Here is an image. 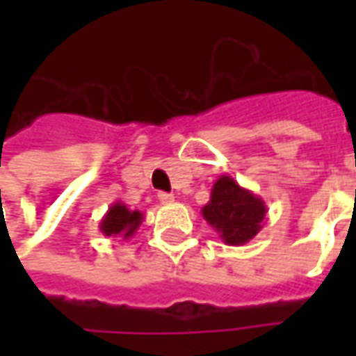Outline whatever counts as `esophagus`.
Instances as JSON below:
<instances>
[{"mask_svg":"<svg viewBox=\"0 0 356 356\" xmlns=\"http://www.w3.org/2000/svg\"><path fill=\"white\" fill-rule=\"evenodd\" d=\"M158 200L162 202V204H171V202H173V194L160 193L158 194Z\"/></svg>","mask_w":356,"mask_h":356,"instance_id":"esophagus-1","label":"esophagus"}]
</instances>
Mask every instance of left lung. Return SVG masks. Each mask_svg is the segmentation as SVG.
Listing matches in <instances>:
<instances>
[{
    "label": "left lung",
    "instance_id": "1",
    "mask_svg": "<svg viewBox=\"0 0 356 356\" xmlns=\"http://www.w3.org/2000/svg\"><path fill=\"white\" fill-rule=\"evenodd\" d=\"M202 216L227 246H244L263 229L267 206L261 196L240 186L231 175H221L211 186Z\"/></svg>",
    "mask_w": 356,
    "mask_h": 356
}]
</instances>
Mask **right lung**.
<instances>
[{"instance_id": "add662e5", "label": "right lung", "mask_w": 356, "mask_h": 356, "mask_svg": "<svg viewBox=\"0 0 356 356\" xmlns=\"http://www.w3.org/2000/svg\"><path fill=\"white\" fill-rule=\"evenodd\" d=\"M143 219H145V216L139 209H129L124 202H114L101 219L99 231L108 238L122 236L124 240H129L137 232Z\"/></svg>"}]
</instances>
